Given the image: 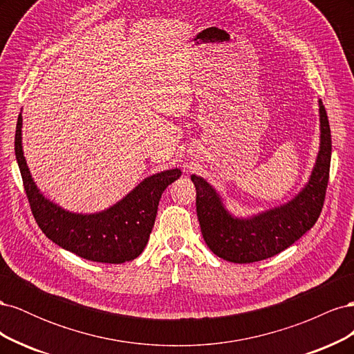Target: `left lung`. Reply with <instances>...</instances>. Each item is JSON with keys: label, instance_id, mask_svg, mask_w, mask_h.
<instances>
[{"label": "left lung", "instance_id": "obj_1", "mask_svg": "<svg viewBox=\"0 0 354 354\" xmlns=\"http://www.w3.org/2000/svg\"><path fill=\"white\" fill-rule=\"evenodd\" d=\"M320 149L308 183L285 205L238 218L224 208L209 183L192 176L196 187V212L208 248L230 263H254L282 252L315 226L324 208L330 167V128L322 100H319Z\"/></svg>", "mask_w": 354, "mask_h": 354}]
</instances>
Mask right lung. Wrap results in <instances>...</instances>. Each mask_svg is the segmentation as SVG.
Segmentation results:
<instances>
[{"instance_id": "right-lung-1", "label": "right lung", "mask_w": 354, "mask_h": 354, "mask_svg": "<svg viewBox=\"0 0 354 354\" xmlns=\"http://www.w3.org/2000/svg\"><path fill=\"white\" fill-rule=\"evenodd\" d=\"M15 152L30 211L48 239L81 259L121 264L142 254L155 224L160 195L176 181L178 168L145 178L124 199L97 214L65 211L42 196L29 173L22 149V113L17 118Z\"/></svg>"}]
</instances>
